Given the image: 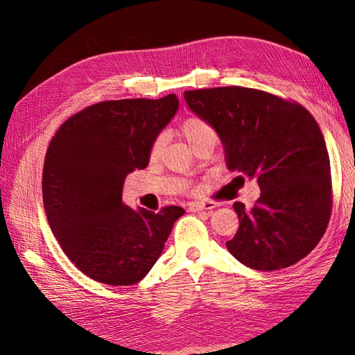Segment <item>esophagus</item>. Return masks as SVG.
I'll return each instance as SVG.
<instances>
[{
    "instance_id": "esophagus-1",
    "label": "esophagus",
    "mask_w": 355,
    "mask_h": 355,
    "mask_svg": "<svg viewBox=\"0 0 355 355\" xmlns=\"http://www.w3.org/2000/svg\"><path fill=\"white\" fill-rule=\"evenodd\" d=\"M216 207L214 202H191L189 204V210L191 211H201V210H211Z\"/></svg>"
}]
</instances>
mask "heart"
<instances>
[{
  "instance_id": "1",
  "label": "heart",
  "mask_w": 355,
  "mask_h": 355,
  "mask_svg": "<svg viewBox=\"0 0 355 355\" xmlns=\"http://www.w3.org/2000/svg\"><path fill=\"white\" fill-rule=\"evenodd\" d=\"M179 132L187 139V142L191 145V148H194L196 145L204 141L216 142L218 139V133L214 130V127L201 116H188L187 120L180 123ZM166 144H167L166 135L164 133L157 135L153 139L151 145H149V158L153 161L158 159L159 155L164 151Z\"/></svg>"
}]
</instances>
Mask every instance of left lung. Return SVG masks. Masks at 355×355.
<instances>
[{"label":"left lung","mask_w":355,"mask_h":355,"mask_svg":"<svg viewBox=\"0 0 355 355\" xmlns=\"http://www.w3.org/2000/svg\"><path fill=\"white\" fill-rule=\"evenodd\" d=\"M184 96L219 135L228 168L261 188L250 210L234 202L240 227L227 241L230 253L257 271L304 259L324 235L331 213L330 161L314 116L296 102L239 85Z\"/></svg>","instance_id":"left-lung-1"}]
</instances>
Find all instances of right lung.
<instances>
[{
  "instance_id": "1",
  "label": "right lung",
  "mask_w": 355,
  "mask_h": 355,
  "mask_svg": "<svg viewBox=\"0 0 355 355\" xmlns=\"http://www.w3.org/2000/svg\"><path fill=\"white\" fill-rule=\"evenodd\" d=\"M176 94L94 103L63 123L49 145L42 201L62 250L92 280L136 284L185 213L123 202L125 176L149 163V145L178 111Z\"/></svg>"
}]
</instances>
